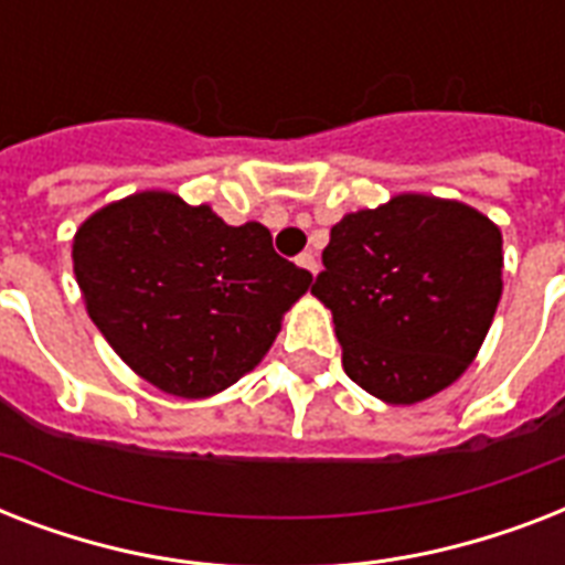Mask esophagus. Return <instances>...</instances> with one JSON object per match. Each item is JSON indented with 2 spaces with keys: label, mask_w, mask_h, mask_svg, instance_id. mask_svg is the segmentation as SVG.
Segmentation results:
<instances>
[{
  "label": "esophagus",
  "mask_w": 565,
  "mask_h": 565,
  "mask_svg": "<svg viewBox=\"0 0 565 565\" xmlns=\"http://www.w3.org/2000/svg\"><path fill=\"white\" fill-rule=\"evenodd\" d=\"M296 264L305 266V269H308V273H313V275L319 273V260H317V255H313V252H301V255L296 257Z\"/></svg>",
  "instance_id": "34e87169"
}]
</instances>
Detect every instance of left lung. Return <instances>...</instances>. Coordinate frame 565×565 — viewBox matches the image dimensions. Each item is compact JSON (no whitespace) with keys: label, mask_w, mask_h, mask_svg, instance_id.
Wrapping results in <instances>:
<instances>
[{"label":"left lung","mask_w":565,"mask_h":565,"mask_svg":"<svg viewBox=\"0 0 565 565\" xmlns=\"http://www.w3.org/2000/svg\"><path fill=\"white\" fill-rule=\"evenodd\" d=\"M501 231L434 195H395L331 228L310 287L331 308L343 370L390 404L446 390L475 361L501 299Z\"/></svg>","instance_id":"8db88e82"}]
</instances>
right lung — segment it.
<instances>
[{"mask_svg":"<svg viewBox=\"0 0 565 565\" xmlns=\"http://www.w3.org/2000/svg\"><path fill=\"white\" fill-rule=\"evenodd\" d=\"M87 313L122 361L163 393L199 398L255 370L313 275L260 222L225 225L207 204L137 193L73 243Z\"/></svg>","mask_w":565,"mask_h":565,"instance_id":"obj_1","label":"right lung"}]
</instances>
